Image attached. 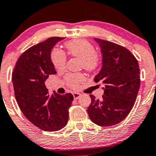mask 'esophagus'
I'll return each instance as SVG.
<instances>
[{"label":"esophagus","mask_w":156,"mask_h":156,"mask_svg":"<svg viewBox=\"0 0 156 156\" xmlns=\"http://www.w3.org/2000/svg\"><path fill=\"white\" fill-rule=\"evenodd\" d=\"M73 98H74L75 100H76V99L80 98V95H81V94H80V93H78V92H73Z\"/></svg>","instance_id":"esophagus-1"}]
</instances>
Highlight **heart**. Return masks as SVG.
Segmentation results:
<instances>
[{"instance_id": "heart-1", "label": "heart", "mask_w": 156, "mask_h": 156, "mask_svg": "<svg viewBox=\"0 0 156 156\" xmlns=\"http://www.w3.org/2000/svg\"><path fill=\"white\" fill-rule=\"evenodd\" d=\"M67 52L70 56L80 59V67L87 71L95 70L99 64V58L95 52V49L89 41L85 40H73L65 43ZM51 61L54 67L58 70H63L66 67L67 57L63 51L58 49H52ZM85 80L83 73H69L65 77V81L70 88L76 89Z\"/></svg>"}]
</instances>
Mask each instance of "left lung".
Returning a JSON list of instances; mask_svg holds the SVG:
<instances>
[{
  "label": "left lung",
  "instance_id": "1",
  "mask_svg": "<svg viewBox=\"0 0 156 156\" xmlns=\"http://www.w3.org/2000/svg\"><path fill=\"white\" fill-rule=\"evenodd\" d=\"M101 49L103 62L94 82H102V99L89 94L91 102L88 107L90 119L100 126L116 125L126 118L137 99L140 89V68L133 54L120 45L95 38Z\"/></svg>",
  "mask_w": 156,
  "mask_h": 156
}]
</instances>
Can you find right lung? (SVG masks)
<instances>
[{
	"instance_id": "obj_1",
	"label": "right lung",
	"mask_w": 156,
	"mask_h": 156,
	"mask_svg": "<svg viewBox=\"0 0 156 156\" xmlns=\"http://www.w3.org/2000/svg\"><path fill=\"white\" fill-rule=\"evenodd\" d=\"M65 37H53L31 46L18 58L12 71L14 93L25 116L43 131L61 130L68 122L69 108L73 100L70 93L49 95L45 81L56 71L51 49Z\"/></svg>"
}]
</instances>
